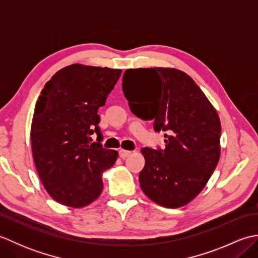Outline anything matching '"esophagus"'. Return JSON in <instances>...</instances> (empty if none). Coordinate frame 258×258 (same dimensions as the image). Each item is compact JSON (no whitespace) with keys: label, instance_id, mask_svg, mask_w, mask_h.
<instances>
[{"label":"esophagus","instance_id":"34e87169","mask_svg":"<svg viewBox=\"0 0 258 258\" xmlns=\"http://www.w3.org/2000/svg\"><path fill=\"white\" fill-rule=\"evenodd\" d=\"M131 153H132V152L125 151V150H119L118 154H119V157H120V158H126V157L131 155Z\"/></svg>","mask_w":258,"mask_h":258}]
</instances>
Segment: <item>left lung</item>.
<instances>
[{"label": "left lung", "instance_id": "left-lung-1", "mask_svg": "<svg viewBox=\"0 0 258 258\" xmlns=\"http://www.w3.org/2000/svg\"><path fill=\"white\" fill-rule=\"evenodd\" d=\"M123 92L136 116L154 120L155 132H166L165 149H142V190L164 207L186 205L205 187L220 160L216 109L193 79L176 69L126 70Z\"/></svg>", "mask_w": 258, "mask_h": 258}]
</instances>
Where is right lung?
Instances as JSON below:
<instances>
[{"mask_svg":"<svg viewBox=\"0 0 258 258\" xmlns=\"http://www.w3.org/2000/svg\"><path fill=\"white\" fill-rule=\"evenodd\" d=\"M122 70L72 64L44 85L31 127L33 158L53 200L84 207L101 195L102 173L117 152L103 149L98 108L106 102ZM96 133L98 142L90 135Z\"/></svg>","mask_w":258,"mask_h":258,"instance_id":"add662e5","label":"right lung"}]
</instances>
